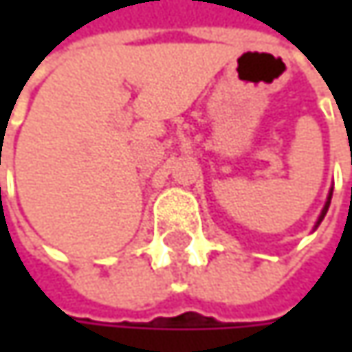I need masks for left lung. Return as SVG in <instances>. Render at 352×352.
<instances>
[{"instance_id":"1","label":"left lung","mask_w":352,"mask_h":352,"mask_svg":"<svg viewBox=\"0 0 352 352\" xmlns=\"http://www.w3.org/2000/svg\"><path fill=\"white\" fill-rule=\"evenodd\" d=\"M330 199H332V189H330V193H328V199H326V204H324V208H322V214H320V218H318V222L314 228H318V226H320V222L324 220V216H326V212H328V206H330Z\"/></svg>"}]
</instances>
